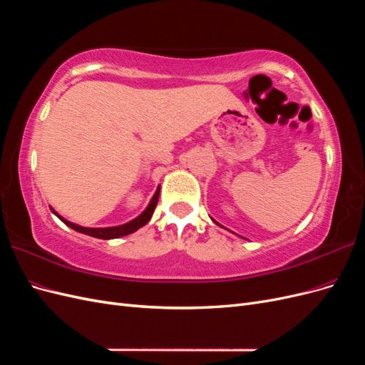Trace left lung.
<instances>
[{
  "mask_svg": "<svg viewBox=\"0 0 365 365\" xmlns=\"http://www.w3.org/2000/svg\"><path fill=\"white\" fill-rule=\"evenodd\" d=\"M215 222H216V220H215ZM216 224H217V222H216Z\"/></svg>",
  "mask_w": 365,
  "mask_h": 365,
  "instance_id": "obj_1",
  "label": "left lung"
}]
</instances>
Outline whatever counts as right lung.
<instances>
[{
	"instance_id": "right-lung-1",
	"label": "right lung",
	"mask_w": 365,
	"mask_h": 365,
	"mask_svg": "<svg viewBox=\"0 0 365 365\" xmlns=\"http://www.w3.org/2000/svg\"><path fill=\"white\" fill-rule=\"evenodd\" d=\"M158 196H160V187H158L155 195H153V197L150 200L148 208L138 217H135L134 220H130V222H128V224L118 225V227H109V228H86V227H81V225H76V224L70 222V220H67V219H63L62 216H59L56 212H54L53 208H51V212L56 215L65 225H68L70 228L79 231V233L93 236V237H97V239L108 240V239H117V237H121V236L130 235V233H134V231H137L138 228H141L143 225H146L149 220H150L152 215H153V210H155V207H157Z\"/></svg>"
}]
</instances>
